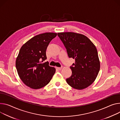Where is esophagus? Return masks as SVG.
I'll list each match as a JSON object with an SVG mask.
<instances>
[{
	"instance_id": "esophagus-1",
	"label": "esophagus",
	"mask_w": 120,
	"mask_h": 120,
	"mask_svg": "<svg viewBox=\"0 0 120 120\" xmlns=\"http://www.w3.org/2000/svg\"><path fill=\"white\" fill-rule=\"evenodd\" d=\"M56 69H58V70H61L62 69V67H61V68L56 67Z\"/></svg>"
}]
</instances>
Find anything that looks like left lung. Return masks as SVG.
Listing matches in <instances>:
<instances>
[{
    "mask_svg": "<svg viewBox=\"0 0 120 120\" xmlns=\"http://www.w3.org/2000/svg\"><path fill=\"white\" fill-rule=\"evenodd\" d=\"M57 35L67 49L68 56L75 60L70 67L71 77L68 84L77 90H83L96 79L100 62L96 46L86 36L72 32H60Z\"/></svg>",
    "mask_w": 120,
    "mask_h": 120,
    "instance_id": "left-lung-1",
    "label": "left lung"
}]
</instances>
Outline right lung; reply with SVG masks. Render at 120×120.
Returning <instances> with one entry per match:
<instances>
[{
  "label": "right lung",
  "mask_w": 120,
  "mask_h": 120,
  "mask_svg": "<svg viewBox=\"0 0 120 120\" xmlns=\"http://www.w3.org/2000/svg\"><path fill=\"white\" fill-rule=\"evenodd\" d=\"M56 33L46 32L32 37L21 47L16 61V68L22 82L32 89H39L47 85L56 72L50 67L46 50Z\"/></svg>",
  "instance_id": "obj_1"
}]
</instances>
